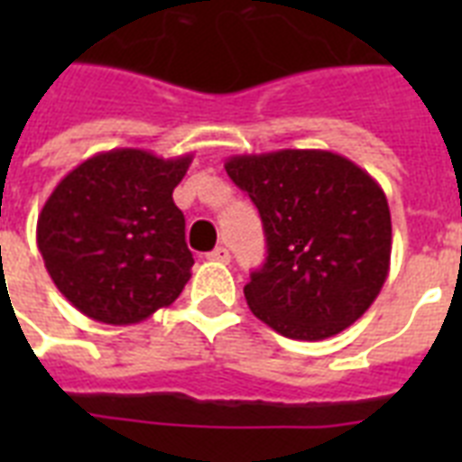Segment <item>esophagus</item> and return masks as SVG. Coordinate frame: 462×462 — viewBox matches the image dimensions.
I'll return each instance as SVG.
<instances>
[{"label":"esophagus","mask_w":462,"mask_h":462,"mask_svg":"<svg viewBox=\"0 0 462 462\" xmlns=\"http://www.w3.org/2000/svg\"><path fill=\"white\" fill-rule=\"evenodd\" d=\"M208 259L217 261V263H227V261H230V249H227V246H216V249L208 254Z\"/></svg>","instance_id":"esophagus-1"}]
</instances>
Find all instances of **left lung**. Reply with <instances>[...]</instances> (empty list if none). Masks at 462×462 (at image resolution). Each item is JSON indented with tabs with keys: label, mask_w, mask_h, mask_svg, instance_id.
<instances>
[{
	"label": "left lung",
	"mask_w": 462,
	"mask_h": 462,
	"mask_svg": "<svg viewBox=\"0 0 462 462\" xmlns=\"http://www.w3.org/2000/svg\"><path fill=\"white\" fill-rule=\"evenodd\" d=\"M225 170L266 232V263L245 285L254 316L295 340H326L357 321L391 266L379 181L343 155L297 148L232 155Z\"/></svg>",
	"instance_id": "8db88e82"
}]
</instances>
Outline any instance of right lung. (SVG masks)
Segmentation results:
<instances>
[{
	"label": "right lung",
	"mask_w": 462,
	"mask_h": 462,
	"mask_svg": "<svg viewBox=\"0 0 462 462\" xmlns=\"http://www.w3.org/2000/svg\"><path fill=\"white\" fill-rule=\"evenodd\" d=\"M194 155L115 148L76 165L38 216V249L61 295L93 321H146L191 278L172 191Z\"/></svg>",
	"instance_id": "obj_1"
}]
</instances>
